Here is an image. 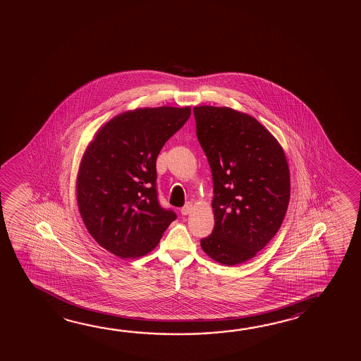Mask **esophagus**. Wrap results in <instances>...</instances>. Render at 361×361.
<instances>
[{"label": "esophagus", "mask_w": 361, "mask_h": 361, "mask_svg": "<svg viewBox=\"0 0 361 361\" xmlns=\"http://www.w3.org/2000/svg\"><path fill=\"white\" fill-rule=\"evenodd\" d=\"M191 210H192V202H186L183 207H181V214L183 215H189L191 213Z\"/></svg>", "instance_id": "1"}]
</instances>
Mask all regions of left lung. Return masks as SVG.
Returning a JSON list of instances; mask_svg holds the SVG:
<instances>
[{
	"label": "left lung",
	"instance_id": "1",
	"mask_svg": "<svg viewBox=\"0 0 361 361\" xmlns=\"http://www.w3.org/2000/svg\"><path fill=\"white\" fill-rule=\"evenodd\" d=\"M214 183L215 226L202 250L224 266L255 258L281 228L290 195L283 148L264 126L228 106H194Z\"/></svg>",
	"mask_w": 361,
	"mask_h": 361
}]
</instances>
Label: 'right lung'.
<instances>
[{"instance_id": "right-lung-1", "label": "right lung", "mask_w": 361, "mask_h": 361, "mask_svg": "<svg viewBox=\"0 0 361 361\" xmlns=\"http://www.w3.org/2000/svg\"><path fill=\"white\" fill-rule=\"evenodd\" d=\"M191 108H138L106 122L79 166V213L95 242L119 258L147 255L176 214L161 207L156 160Z\"/></svg>"}]
</instances>
